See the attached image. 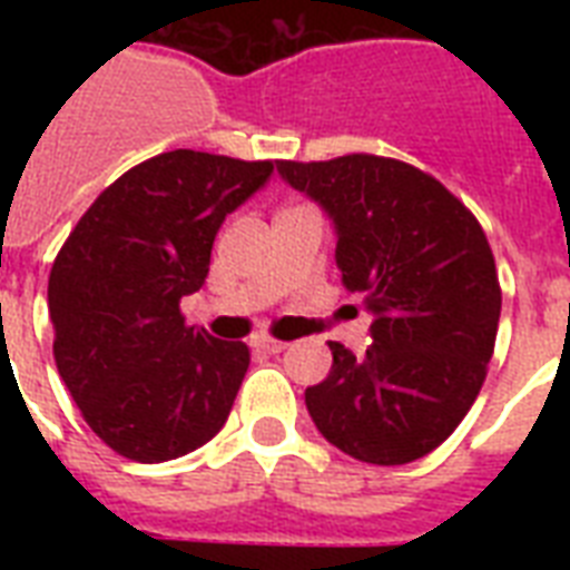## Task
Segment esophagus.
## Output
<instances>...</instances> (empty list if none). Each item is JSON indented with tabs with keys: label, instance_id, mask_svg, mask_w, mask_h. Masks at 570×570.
Here are the masks:
<instances>
[{
	"label": "esophagus",
	"instance_id": "1",
	"mask_svg": "<svg viewBox=\"0 0 570 570\" xmlns=\"http://www.w3.org/2000/svg\"><path fill=\"white\" fill-rule=\"evenodd\" d=\"M254 352H259V355H281L286 348V343H281V340H272V337H254Z\"/></svg>",
	"mask_w": 570,
	"mask_h": 570
}]
</instances>
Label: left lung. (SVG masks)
<instances>
[{"label":"left lung","mask_w":570,"mask_h":570,"mask_svg":"<svg viewBox=\"0 0 570 570\" xmlns=\"http://www.w3.org/2000/svg\"><path fill=\"white\" fill-rule=\"evenodd\" d=\"M275 165L331 218L343 284L373 313L364 357L328 343V379L304 390L313 423L366 464L423 459L464 420L494 355L503 295L485 233L459 197L399 159Z\"/></svg>","instance_id":"1"}]
</instances>
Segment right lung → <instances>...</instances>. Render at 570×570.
<instances>
[{"label": "right lung", "mask_w": 570, "mask_h": 570, "mask_svg": "<svg viewBox=\"0 0 570 570\" xmlns=\"http://www.w3.org/2000/svg\"><path fill=\"white\" fill-rule=\"evenodd\" d=\"M272 163L171 150L129 168L79 218L49 272L52 355L85 423L124 459H180L227 423L245 343L186 325L215 233Z\"/></svg>", "instance_id": "right-lung-1"}]
</instances>
